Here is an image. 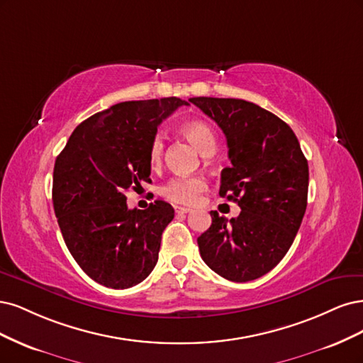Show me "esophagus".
Segmentation results:
<instances>
[{
	"instance_id": "obj_1",
	"label": "esophagus",
	"mask_w": 363,
	"mask_h": 363,
	"mask_svg": "<svg viewBox=\"0 0 363 363\" xmlns=\"http://www.w3.org/2000/svg\"><path fill=\"white\" fill-rule=\"evenodd\" d=\"M174 211H177L178 214H186V213H191L193 209L191 208H186V206H174Z\"/></svg>"
}]
</instances>
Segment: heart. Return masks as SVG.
Wrapping results in <instances>:
<instances>
[{
	"label": "heart",
	"instance_id": "heart-1",
	"mask_svg": "<svg viewBox=\"0 0 363 363\" xmlns=\"http://www.w3.org/2000/svg\"><path fill=\"white\" fill-rule=\"evenodd\" d=\"M182 135L203 155H213L217 150V135L208 123L202 121H191L182 125ZM164 154V140L158 134L152 137L147 150V161L152 169H157ZM206 190V182L199 177H174L167 184L162 185L161 194L172 202L191 205Z\"/></svg>",
	"mask_w": 363,
	"mask_h": 363
}]
</instances>
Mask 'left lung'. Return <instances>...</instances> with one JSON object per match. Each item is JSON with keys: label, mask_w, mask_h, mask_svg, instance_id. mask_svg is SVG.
<instances>
[{"label": "left lung", "mask_w": 363, "mask_h": 363, "mask_svg": "<svg viewBox=\"0 0 363 363\" xmlns=\"http://www.w3.org/2000/svg\"><path fill=\"white\" fill-rule=\"evenodd\" d=\"M226 135L230 167L220 196L241 213L213 223L197 238L202 259L232 282H249L282 261L308 205L309 167L294 131L259 105L233 98H190Z\"/></svg>", "instance_id": "1"}]
</instances>
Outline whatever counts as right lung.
<instances>
[{"label": "right lung", "instance_id": "right-lung-1", "mask_svg": "<svg viewBox=\"0 0 363 363\" xmlns=\"http://www.w3.org/2000/svg\"><path fill=\"white\" fill-rule=\"evenodd\" d=\"M181 105L189 102L174 96L116 104L81 122L55 160L52 203L63 240L83 272L104 286L131 288L158 261L174 209L164 201L130 209L125 191L150 181V140Z\"/></svg>", "mask_w": 363, "mask_h": 363}]
</instances>
